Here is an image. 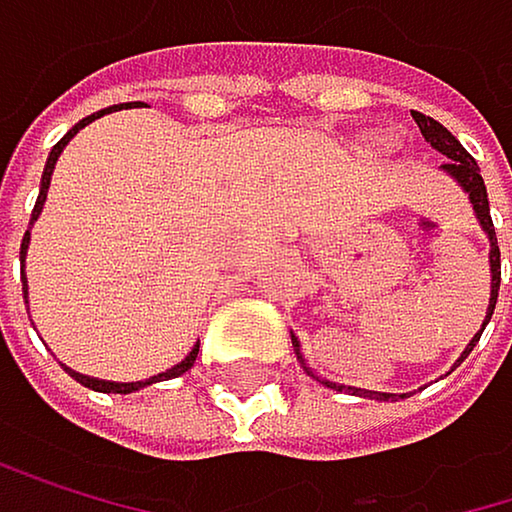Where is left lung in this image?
<instances>
[{
	"label": "left lung",
	"instance_id": "8db88e82",
	"mask_svg": "<svg viewBox=\"0 0 512 512\" xmlns=\"http://www.w3.org/2000/svg\"><path fill=\"white\" fill-rule=\"evenodd\" d=\"M413 118H416V124H419V130H422V136H425V142H431V148H437L443 157H449L446 163H443V172H449L458 185L464 188V194H467V200L473 203V212H477V218H480V227L486 230V236H489V267H492V294H489V312H486V321H483V327H480V334L473 337L470 343H467V349L461 352V358L458 361H464L467 355H470V349L480 343V337H483V331H486V324H489V318H492V312H495V303H498V288H501V248H498V236H495V224H492V212H489V194H486V185H483V175H480V166H477V160H473L467 151H464V145L440 124V121H434V118H428V115H422V112H413ZM291 343H294V352H297V358H300V364H303V355H300V343H297V337L291 334ZM303 370L309 373V376H315L306 364H303ZM318 379V376H315ZM327 388H337V391H343L346 385H337V382H327V379H321ZM349 391L352 394H358V397H370V400H391V397H404V394H385V391H367V388H352L349 385Z\"/></svg>",
	"mask_w": 512,
	"mask_h": 512
}]
</instances>
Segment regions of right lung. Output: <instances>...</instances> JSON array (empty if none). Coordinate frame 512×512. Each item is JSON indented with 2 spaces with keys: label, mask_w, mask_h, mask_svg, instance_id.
Wrapping results in <instances>:
<instances>
[{
  "label": "right lung",
  "mask_w": 512,
  "mask_h": 512,
  "mask_svg": "<svg viewBox=\"0 0 512 512\" xmlns=\"http://www.w3.org/2000/svg\"><path fill=\"white\" fill-rule=\"evenodd\" d=\"M108 112H118V105H112V108H102V112H93V115H87L84 121H78L54 148H51V154H48V163H45V172H42V188H39V200H35V209H32V218H29V224H35L39 221V215H42V209H45V200H48V188H51V175H54V166H57V157L63 154V148L69 145V139L78 133V130H84L87 124H93L96 118H102V115H108ZM26 248H29V230H26V236H23V242H20V261L26 264ZM23 300H26V273H23ZM197 352H200V343L185 355V361H178L175 367H169L166 373H157V376H151V379H142V382H105V379H90V376H84V373H75V370H69L72 376H75V382H81L84 388H93V391H102V394H130V391H139V388H145V385H151V382H163V379H175V376H181L185 370H191L194 367V361H197Z\"/></svg>",
  "instance_id": "right-lung-1"
}]
</instances>
